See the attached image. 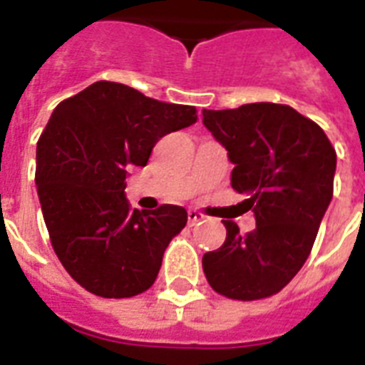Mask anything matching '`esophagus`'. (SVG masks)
<instances>
[{
    "instance_id": "esophagus-1",
    "label": "esophagus",
    "mask_w": 365,
    "mask_h": 365,
    "mask_svg": "<svg viewBox=\"0 0 365 365\" xmlns=\"http://www.w3.org/2000/svg\"><path fill=\"white\" fill-rule=\"evenodd\" d=\"M187 220H189V225L193 227L195 223H199V222H202V220H205V214H200V212H197V210H189L187 212Z\"/></svg>"
}]
</instances>
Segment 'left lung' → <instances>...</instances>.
Instances as JSON below:
<instances>
[{"label": "left lung", "mask_w": 365, "mask_h": 365, "mask_svg": "<svg viewBox=\"0 0 365 365\" xmlns=\"http://www.w3.org/2000/svg\"><path fill=\"white\" fill-rule=\"evenodd\" d=\"M202 123L227 149L231 185L248 195L255 229L223 222L222 248L202 255L217 294L254 301L277 294L299 272L334 197L337 155L311 119L272 102L202 110Z\"/></svg>", "instance_id": "left-lung-1"}]
</instances>
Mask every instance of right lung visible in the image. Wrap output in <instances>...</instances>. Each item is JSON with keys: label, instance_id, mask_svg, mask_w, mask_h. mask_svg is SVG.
Segmentation results:
<instances>
[{"label": "right lung", "instance_id": "obj_1", "mask_svg": "<svg viewBox=\"0 0 365 365\" xmlns=\"http://www.w3.org/2000/svg\"><path fill=\"white\" fill-rule=\"evenodd\" d=\"M195 121V106L111 81L54 108L37 142V195L60 263L91 294L121 299L153 286L187 212L174 205L132 210L126 178L132 166L148 165L160 138Z\"/></svg>", "mask_w": 365, "mask_h": 365}]
</instances>
